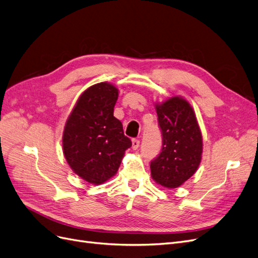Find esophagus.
<instances>
[{
	"label": "esophagus",
	"mask_w": 258,
	"mask_h": 258,
	"mask_svg": "<svg viewBox=\"0 0 258 258\" xmlns=\"http://www.w3.org/2000/svg\"><path fill=\"white\" fill-rule=\"evenodd\" d=\"M139 144H140V141L138 139H133L132 140V149L137 150L139 148Z\"/></svg>",
	"instance_id": "obj_1"
}]
</instances>
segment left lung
<instances>
[{
    "label": "left lung",
    "instance_id": "obj_1",
    "mask_svg": "<svg viewBox=\"0 0 258 258\" xmlns=\"http://www.w3.org/2000/svg\"><path fill=\"white\" fill-rule=\"evenodd\" d=\"M155 109L163 132V149L151 163V176L160 186H182L201 164L203 137L196 112L180 95L156 102Z\"/></svg>",
    "mask_w": 258,
    "mask_h": 258
}]
</instances>
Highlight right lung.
<instances>
[{
    "instance_id": "obj_1",
    "label": "right lung",
    "mask_w": 258,
    "mask_h": 258,
    "mask_svg": "<svg viewBox=\"0 0 258 258\" xmlns=\"http://www.w3.org/2000/svg\"><path fill=\"white\" fill-rule=\"evenodd\" d=\"M119 90L102 82L80 95L66 121L62 152L73 172L92 185L111 178L132 141L124 136L120 120L113 117Z\"/></svg>"
}]
</instances>
